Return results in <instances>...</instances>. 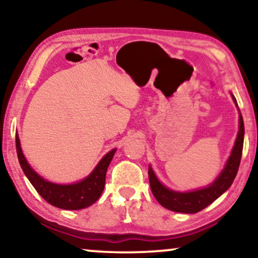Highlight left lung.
Listing matches in <instances>:
<instances>
[{
	"label": "left lung",
	"mask_w": 258,
	"mask_h": 258,
	"mask_svg": "<svg viewBox=\"0 0 258 258\" xmlns=\"http://www.w3.org/2000/svg\"><path fill=\"white\" fill-rule=\"evenodd\" d=\"M234 103L238 109L237 101L234 95L231 94ZM239 114V125H238V133L237 137H236L235 144L232 147L231 154L229 156L227 163H225L223 170L221 174L217 176V178L209 184L206 188H201L192 190V191H175L167 188V186L162 184L160 179L156 177L153 168L149 165V183L151 191H153L155 199L157 202L161 204L162 207L167 208V209L171 211H176V213H183V214H196L199 211L203 210L209 204L217 200L222 194H224L227 190L230 188V185L234 182V179L237 175L239 163H241L242 157V150H243V140H244V123H243V117L241 115V111L238 109Z\"/></svg>",
	"instance_id": "8db88e82"
}]
</instances>
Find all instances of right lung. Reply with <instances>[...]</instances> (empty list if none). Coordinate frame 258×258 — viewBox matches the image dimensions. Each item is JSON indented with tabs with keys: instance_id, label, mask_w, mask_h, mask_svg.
I'll return each instance as SVG.
<instances>
[{
	"instance_id": "add662e5",
	"label": "right lung",
	"mask_w": 258,
	"mask_h": 258,
	"mask_svg": "<svg viewBox=\"0 0 258 258\" xmlns=\"http://www.w3.org/2000/svg\"><path fill=\"white\" fill-rule=\"evenodd\" d=\"M16 151L21 168L29 179V182L36 189V191L47 201L49 204L63 210H80L90 207L100 199L103 192L105 184V174L110 162L116 153L112 149L105 154L96 167L90 172L89 176L82 181L73 183V184H57L49 182L41 177L33 168L30 167L24 157L21 148L19 135L16 134Z\"/></svg>"
}]
</instances>
